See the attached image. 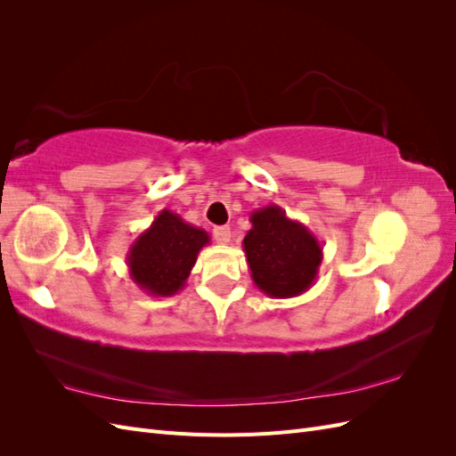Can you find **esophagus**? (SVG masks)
I'll list each match as a JSON object with an SVG mask.
<instances>
[{"instance_id": "34e87169", "label": "esophagus", "mask_w": 456, "mask_h": 456, "mask_svg": "<svg viewBox=\"0 0 456 456\" xmlns=\"http://www.w3.org/2000/svg\"><path fill=\"white\" fill-rule=\"evenodd\" d=\"M213 236H215L216 243L228 245V243H230V238H232V233H230V228H228V226H215V228H213Z\"/></svg>"}]
</instances>
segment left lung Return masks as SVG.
<instances>
[{"label": "left lung", "instance_id": "1", "mask_svg": "<svg viewBox=\"0 0 456 456\" xmlns=\"http://www.w3.org/2000/svg\"><path fill=\"white\" fill-rule=\"evenodd\" d=\"M251 230L243 238V251L251 278L272 298L306 293L323 260V243L280 205H266L251 213Z\"/></svg>", "mask_w": 456, "mask_h": 456}]
</instances>
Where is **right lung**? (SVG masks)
I'll return each mask as SVG.
<instances>
[{
	"instance_id": "add662e5",
	"label": "right lung",
	"mask_w": 456,
	"mask_h": 456,
	"mask_svg": "<svg viewBox=\"0 0 456 456\" xmlns=\"http://www.w3.org/2000/svg\"><path fill=\"white\" fill-rule=\"evenodd\" d=\"M209 233L184 223L181 215L163 209L136 238L127 253L131 280L146 295L173 297L186 285Z\"/></svg>"
}]
</instances>
